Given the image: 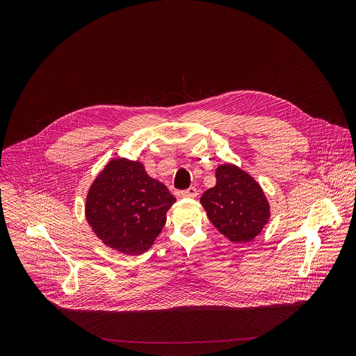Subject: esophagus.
<instances>
[{
  "label": "esophagus",
  "instance_id": "esophagus-1",
  "mask_svg": "<svg viewBox=\"0 0 356 356\" xmlns=\"http://www.w3.org/2000/svg\"><path fill=\"white\" fill-rule=\"evenodd\" d=\"M180 195L184 197V198H195V197L198 195V191H197L195 187H190V188H187V190H183V191L180 193Z\"/></svg>",
  "mask_w": 356,
  "mask_h": 356
}]
</instances>
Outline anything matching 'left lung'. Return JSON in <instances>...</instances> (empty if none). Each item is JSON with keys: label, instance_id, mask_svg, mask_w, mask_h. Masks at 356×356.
Returning <instances> with one entry per match:
<instances>
[{"label": "left lung", "instance_id": "1", "mask_svg": "<svg viewBox=\"0 0 356 356\" xmlns=\"http://www.w3.org/2000/svg\"><path fill=\"white\" fill-rule=\"evenodd\" d=\"M217 183L201 195L213 225L231 242L255 239L270 220V204L261 184L248 172L232 163L220 165Z\"/></svg>", "mask_w": 356, "mask_h": 356}]
</instances>
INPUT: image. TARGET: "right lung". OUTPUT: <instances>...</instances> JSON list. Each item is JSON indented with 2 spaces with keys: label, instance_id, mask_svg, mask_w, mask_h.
Returning <instances> with one entry per match:
<instances>
[{
  "label": "right lung",
  "instance_id": "add662e5",
  "mask_svg": "<svg viewBox=\"0 0 356 356\" xmlns=\"http://www.w3.org/2000/svg\"><path fill=\"white\" fill-rule=\"evenodd\" d=\"M175 202L176 197L146 173L140 161L115 158L92 180L84 211L101 242L136 257L154 245Z\"/></svg>",
  "mask_w": 356,
  "mask_h": 356
}]
</instances>
